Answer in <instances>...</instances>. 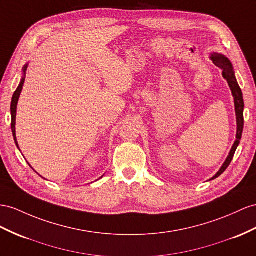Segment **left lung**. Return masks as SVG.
Masks as SVG:
<instances>
[{
	"mask_svg": "<svg viewBox=\"0 0 256 256\" xmlns=\"http://www.w3.org/2000/svg\"><path fill=\"white\" fill-rule=\"evenodd\" d=\"M211 60L214 62L215 66H218V68L222 69V78H225V80L228 82L229 88L232 90V93L234 96V109H236V116H237V140H236L234 146L230 150V152H229L228 158L226 159L225 163L222 164V166L220 168V171L216 173V175L214 176V178H218L220 175H222V173L225 172V170L229 166L230 164V162L234 158V154L236 152V149H237L240 140H241V136H242V130H244V97H242V92L241 88L239 86V84L236 80V76H234V72L232 69V62H229V60L227 57H225L224 55H220V54H212L211 55Z\"/></svg>",
	"mask_w": 256,
	"mask_h": 256,
	"instance_id": "left-lung-1",
	"label": "left lung"
}]
</instances>
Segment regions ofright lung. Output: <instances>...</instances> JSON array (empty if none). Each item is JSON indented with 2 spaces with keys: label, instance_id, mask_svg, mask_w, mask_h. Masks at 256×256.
<instances>
[{
  "label": "right lung",
  "instance_id": "right-lung-1",
  "mask_svg": "<svg viewBox=\"0 0 256 256\" xmlns=\"http://www.w3.org/2000/svg\"><path fill=\"white\" fill-rule=\"evenodd\" d=\"M26 70H27V64L24 66V76L20 81V84H19V86L17 88V90H15L14 95H12V104H10V114H12V136H14V140L16 145L18 147V142L16 140V130H15V124H16V109H17V104H18V100H19V96H20L22 93V90L24 86V74H26Z\"/></svg>",
  "mask_w": 256,
  "mask_h": 256
}]
</instances>
